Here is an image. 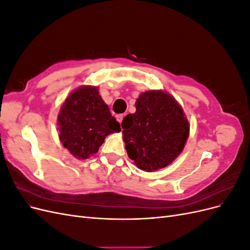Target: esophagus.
Masks as SVG:
<instances>
[{"label": "esophagus", "mask_w": 250, "mask_h": 250, "mask_svg": "<svg viewBox=\"0 0 250 250\" xmlns=\"http://www.w3.org/2000/svg\"><path fill=\"white\" fill-rule=\"evenodd\" d=\"M125 117V115H123V113H120V115H117L116 116V118H117V120H118V122L121 124L122 123V121H123V118Z\"/></svg>", "instance_id": "34e87169"}]
</instances>
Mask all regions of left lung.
I'll return each instance as SVG.
<instances>
[{"label": "left lung", "mask_w": 250, "mask_h": 250, "mask_svg": "<svg viewBox=\"0 0 250 250\" xmlns=\"http://www.w3.org/2000/svg\"><path fill=\"white\" fill-rule=\"evenodd\" d=\"M135 108L121 124L128 156L147 172L167 167L183 151L188 135L183 108L162 90L142 94Z\"/></svg>", "instance_id": "8db88e82"}]
</instances>
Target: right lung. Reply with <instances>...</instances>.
Masks as SVG:
<instances>
[{
    "label": "right lung",
    "instance_id": "add662e5",
    "mask_svg": "<svg viewBox=\"0 0 250 250\" xmlns=\"http://www.w3.org/2000/svg\"><path fill=\"white\" fill-rule=\"evenodd\" d=\"M59 139L78 158L96 153L107 134L121 131L97 87L85 86L66 98L58 116Z\"/></svg>",
    "mask_w": 250,
    "mask_h": 250
}]
</instances>
